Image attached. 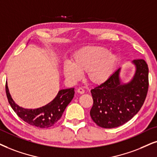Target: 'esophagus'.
I'll return each mask as SVG.
<instances>
[{
    "mask_svg": "<svg viewBox=\"0 0 157 157\" xmlns=\"http://www.w3.org/2000/svg\"><path fill=\"white\" fill-rule=\"evenodd\" d=\"M77 93H80V94H82V93H85L84 89H82V88H79L78 89H77Z\"/></svg>",
    "mask_w": 157,
    "mask_h": 157,
    "instance_id": "esophagus-1",
    "label": "esophagus"
}]
</instances>
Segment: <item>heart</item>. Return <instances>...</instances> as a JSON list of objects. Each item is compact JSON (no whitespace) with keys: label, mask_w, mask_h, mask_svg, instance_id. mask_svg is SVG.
<instances>
[{"label":"heart","mask_w":157,"mask_h":157,"mask_svg":"<svg viewBox=\"0 0 157 157\" xmlns=\"http://www.w3.org/2000/svg\"><path fill=\"white\" fill-rule=\"evenodd\" d=\"M117 64V56L109 53L102 47L88 46L79 49L72 56L70 62L64 63L63 73L67 80L75 82L81 74L86 73L87 80L93 85H101L112 76Z\"/></svg>","instance_id":"heart-1"}]
</instances>
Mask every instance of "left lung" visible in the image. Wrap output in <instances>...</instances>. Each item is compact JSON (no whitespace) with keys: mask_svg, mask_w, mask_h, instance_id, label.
Returning a JSON list of instances; mask_svg holds the SVG:
<instances>
[{"mask_svg":"<svg viewBox=\"0 0 157 157\" xmlns=\"http://www.w3.org/2000/svg\"><path fill=\"white\" fill-rule=\"evenodd\" d=\"M133 78L122 84L120 68L108 80L90 90L93 104L90 114L97 125L114 128L122 125L139 112L148 88V68L144 59H136Z\"/></svg>","mask_w":157,"mask_h":157,"instance_id":"8db88e82","label":"left lung"}]
</instances>
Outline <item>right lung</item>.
Instances as JSON below:
<instances>
[{
  "instance_id": "right-lung-1",
  "label": "right lung",
  "mask_w": 157,
  "mask_h": 157,
  "mask_svg": "<svg viewBox=\"0 0 157 157\" xmlns=\"http://www.w3.org/2000/svg\"><path fill=\"white\" fill-rule=\"evenodd\" d=\"M74 90L72 88L59 90L56 98L49 104L35 109H27L18 106L13 101L9 93L7 83L6 84L8 101L18 117L31 125L40 128H50L58 122L66 107L72 100L75 95Z\"/></svg>"
}]
</instances>
